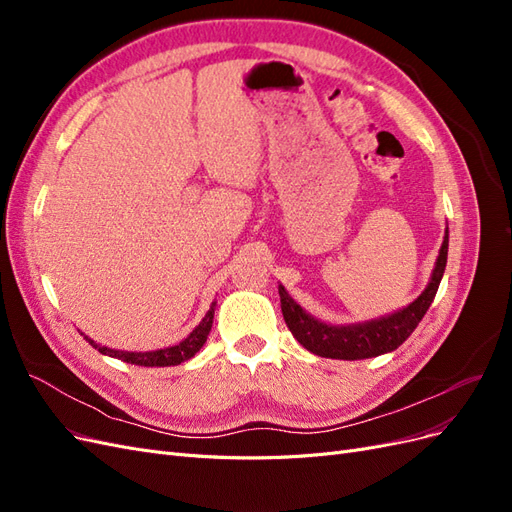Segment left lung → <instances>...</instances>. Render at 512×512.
<instances>
[{"label": "left lung", "mask_w": 512, "mask_h": 512, "mask_svg": "<svg viewBox=\"0 0 512 512\" xmlns=\"http://www.w3.org/2000/svg\"><path fill=\"white\" fill-rule=\"evenodd\" d=\"M446 256H448V228L444 232V241L440 247V254L436 258V267L431 271L429 284L418 297L397 309L393 314H386L374 320L365 322H352V324H329L307 314L305 309L294 301L288 290L280 284V301H282V314L288 324L290 333L297 337V342L324 359H339V361H361L371 359V356H380L386 352H393L399 348L412 331L418 327V322L427 314L429 305L436 297L438 286L442 282V275L446 269Z\"/></svg>", "instance_id": "1"}]
</instances>
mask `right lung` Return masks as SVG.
<instances>
[{"label": "right lung", "instance_id": "right-lung-1", "mask_svg": "<svg viewBox=\"0 0 512 512\" xmlns=\"http://www.w3.org/2000/svg\"><path fill=\"white\" fill-rule=\"evenodd\" d=\"M213 314H215V301L211 303V309L205 314V318L200 320L198 327L185 337L177 346H168V348H160V350H149V352H128V350H115V348H108V346H100L96 344L94 339L87 337V342L94 346L98 352L106 354V356H113V359L119 361H126L132 365H141V367H170V365H181L185 361H190L192 356L203 348V344L207 342V335L211 331V324H213Z\"/></svg>", "mask_w": 512, "mask_h": 512}]
</instances>
